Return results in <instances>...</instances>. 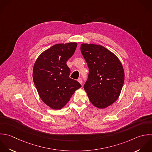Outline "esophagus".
Returning a JSON list of instances; mask_svg holds the SVG:
<instances>
[{
    "mask_svg": "<svg viewBox=\"0 0 152 152\" xmlns=\"http://www.w3.org/2000/svg\"><path fill=\"white\" fill-rule=\"evenodd\" d=\"M77 81L82 85V82H83V80H82V78H79L78 79H77Z\"/></svg>",
    "mask_w": 152,
    "mask_h": 152,
    "instance_id": "obj_1",
    "label": "esophagus"
}]
</instances>
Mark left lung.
Masks as SVG:
<instances>
[{"instance_id":"1","label":"left lung","mask_w":152,"mask_h":152,"mask_svg":"<svg viewBox=\"0 0 152 152\" xmlns=\"http://www.w3.org/2000/svg\"><path fill=\"white\" fill-rule=\"evenodd\" d=\"M80 50L89 68L84 89L95 107L107 108L121 93L124 82L123 66L118 57L103 46L82 44Z\"/></svg>"}]
</instances>
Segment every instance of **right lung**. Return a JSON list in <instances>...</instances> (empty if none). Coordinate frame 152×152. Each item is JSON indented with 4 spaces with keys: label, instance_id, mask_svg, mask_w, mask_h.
<instances>
[{
    "label": "right lung",
    "instance_id": "obj_1",
    "mask_svg": "<svg viewBox=\"0 0 152 152\" xmlns=\"http://www.w3.org/2000/svg\"><path fill=\"white\" fill-rule=\"evenodd\" d=\"M77 44H56L37 59L33 69V80L41 100L53 110H60L69 102L81 85L69 77L67 61L73 55Z\"/></svg>",
    "mask_w": 152,
    "mask_h": 152
}]
</instances>
